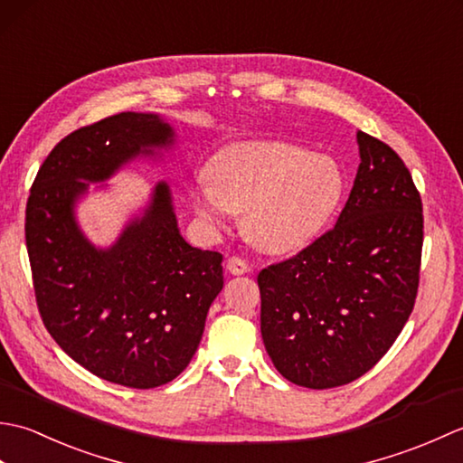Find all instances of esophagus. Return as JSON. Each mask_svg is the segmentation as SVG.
Wrapping results in <instances>:
<instances>
[{"instance_id": "obj_1", "label": "esophagus", "mask_w": 463, "mask_h": 463, "mask_svg": "<svg viewBox=\"0 0 463 463\" xmlns=\"http://www.w3.org/2000/svg\"><path fill=\"white\" fill-rule=\"evenodd\" d=\"M226 270H229L231 274H234V277H239V274L249 272L250 267H249L247 260H242L239 257H231L229 260H226Z\"/></svg>"}]
</instances>
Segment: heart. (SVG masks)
<instances>
[{
  "label": "heart",
  "instance_id": "obj_1",
  "mask_svg": "<svg viewBox=\"0 0 463 463\" xmlns=\"http://www.w3.org/2000/svg\"><path fill=\"white\" fill-rule=\"evenodd\" d=\"M344 191L346 175L334 156L282 141H250L213 156L206 179L193 189V204L213 226L244 213V231L257 247L290 252L328 224Z\"/></svg>",
  "mask_w": 463,
  "mask_h": 463
}]
</instances>
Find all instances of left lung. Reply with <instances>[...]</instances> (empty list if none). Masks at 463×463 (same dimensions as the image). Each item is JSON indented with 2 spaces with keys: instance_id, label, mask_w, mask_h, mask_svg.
Wrapping results in <instances>:
<instances>
[{
  "instance_id": "8db88e82",
  "label": "left lung",
  "mask_w": 463,
  "mask_h": 463,
  "mask_svg": "<svg viewBox=\"0 0 463 463\" xmlns=\"http://www.w3.org/2000/svg\"><path fill=\"white\" fill-rule=\"evenodd\" d=\"M360 165L336 226L260 270V332L297 386L364 376L396 342L416 302L424 216L404 161L358 131Z\"/></svg>"
}]
</instances>
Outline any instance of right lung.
Wrapping results in <instances>:
<instances>
[{"label":"right lung","instance_id":"1","mask_svg":"<svg viewBox=\"0 0 463 463\" xmlns=\"http://www.w3.org/2000/svg\"><path fill=\"white\" fill-rule=\"evenodd\" d=\"M175 143L173 125L156 113L125 111L81 127L47 155L25 209L47 332L85 370L127 388L163 386L189 366L222 290V254L183 239L165 181L109 247L87 237L77 206L90 189H109L105 181L123 166L161 161Z\"/></svg>","mask_w":463,"mask_h":463}]
</instances>
